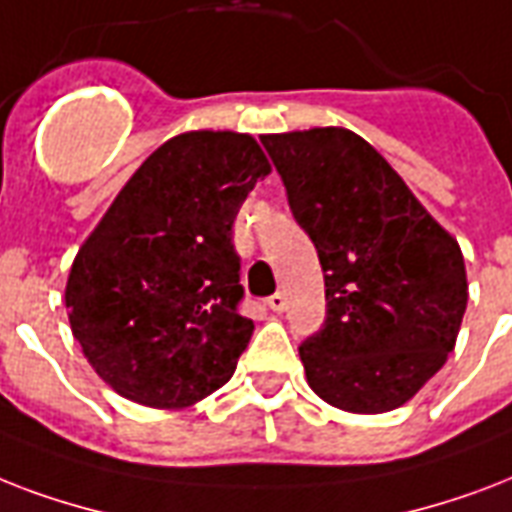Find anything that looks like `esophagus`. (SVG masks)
<instances>
[{"instance_id": "1", "label": "esophagus", "mask_w": 512, "mask_h": 512, "mask_svg": "<svg viewBox=\"0 0 512 512\" xmlns=\"http://www.w3.org/2000/svg\"><path fill=\"white\" fill-rule=\"evenodd\" d=\"M267 307L272 312H283L285 310V293H280V291L272 293V296L267 299Z\"/></svg>"}]
</instances>
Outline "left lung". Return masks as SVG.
Returning a JSON list of instances; mask_svg holds the SVG:
<instances>
[{"mask_svg": "<svg viewBox=\"0 0 512 512\" xmlns=\"http://www.w3.org/2000/svg\"><path fill=\"white\" fill-rule=\"evenodd\" d=\"M318 251L326 320L299 347L331 406L382 414L441 371L467 307L457 240L374 146L342 128L261 136Z\"/></svg>", "mask_w": 512, "mask_h": 512, "instance_id": "left-lung-1", "label": "left lung"}]
</instances>
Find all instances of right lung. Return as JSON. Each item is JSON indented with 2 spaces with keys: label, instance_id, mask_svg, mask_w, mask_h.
I'll use <instances>...</instances> for the list:
<instances>
[{
  "label": "right lung",
  "instance_id": "obj_1",
  "mask_svg": "<svg viewBox=\"0 0 512 512\" xmlns=\"http://www.w3.org/2000/svg\"><path fill=\"white\" fill-rule=\"evenodd\" d=\"M267 173L245 133L170 138L79 248L66 285L71 331L122 398L192 406L235 374L253 320L240 315L232 227Z\"/></svg>",
  "mask_w": 512,
  "mask_h": 512
}]
</instances>
